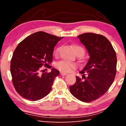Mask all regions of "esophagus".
<instances>
[{"label":"esophagus","mask_w":126,"mask_h":126,"mask_svg":"<svg viewBox=\"0 0 126 126\" xmlns=\"http://www.w3.org/2000/svg\"><path fill=\"white\" fill-rule=\"evenodd\" d=\"M60 74L62 76H65V75H67V73H63V72H61V73H60Z\"/></svg>","instance_id":"obj_1"}]
</instances>
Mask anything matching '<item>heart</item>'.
<instances>
[{
	"label": "heart",
	"mask_w": 126,
	"mask_h": 126,
	"mask_svg": "<svg viewBox=\"0 0 126 126\" xmlns=\"http://www.w3.org/2000/svg\"><path fill=\"white\" fill-rule=\"evenodd\" d=\"M73 47L75 52L76 53L77 55H81V56L84 55L85 53V50L83 47L77 44H74ZM59 51H60V47L56 48L53 51L54 55H57L58 54ZM55 66L61 72H64V73L69 72L72 69H75L77 68L76 64L64 60L58 62L57 63H56Z\"/></svg>",
	"instance_id": "1"
}]
</instances>
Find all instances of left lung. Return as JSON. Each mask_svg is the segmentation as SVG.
<instances>
[{
  "mask_svg": "<svg viewBox=\"0 0 126 126\" xmlns=\"http://www.w3.org/2000/svg\"><path fill=\"white\" fill-rule=\"evenodd\" d=\"M77 37L87 48L90 58L79 73L83 75L82 79L76 76L75 83L69 89L78 100L90 102L103 96L113 83L116 73V55L110 42L101 34L85 33Z\"/></svg>",
  "mask_w": 126,
  "mask_h": 126,
  "instance_id": "left-lung-1",
  "label": "left lung"
}]
</instances>
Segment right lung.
<instances>
[{
  "instance_id": "right-lung-1",
  "label": "right lung",
  "mask_w": 126,
  "mask_h": 126,
  "mask_svg": "<svg viewBox=\"0 0 126 126\" xmlns=\"http://www.w3.org/2000/svg\"><path fill=\"white\" fill-rule=\"evenodd\" d=\"M39 31L23 39L13 53L10 65L12 81L22 97L35 101L48 95L60 72L55 68L44 72L42 66L50 69L53 48L63 38Z\"/></svg>"
}]
</instances>
